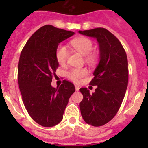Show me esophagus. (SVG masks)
<instances>
[{"label":"esophagus","instance_id":"obj_1","mask_svg":"<svg viewBox=\"0 0 148 148\" xmlns=\"http://www.w3.org/2000/svg\"><path fill=\"white\" fill-rule=\"evenodd\" d=\"M75 89L76 91H79V86H77V85H75Z\"/></svg>","mask_w":148,"mask_h":148}]
</instances>
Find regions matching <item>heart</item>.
Here are the masks:
<instances>
[{"instance_id":"1","label":"heart","mask_w":148,"mask_h":148,"mask_svg":"<svg viewBox=\"0 0 148 148\" xmlns=\"http://www.w3.org/2000/svg\"><path fill=\"white\" fill-rule=\"evenodd\" d=\"M71 46L77 51L84 55L88 56L90 54L94 48V44L89 38L86 37L74 38L71 41ZM69 56V50L66 46L60 44L58 46L56 50V59L59 64L62 65L65 63ZM87 59L89 61L93 60V56H88ZM88 71L85 68H74L70 70L67 73V77L76 83H79L82 81V79L87 74Z\"/></svg>"}]
</instances>
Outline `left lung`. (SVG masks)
Masks as SVG:
<instances>
[{
	"label": "left lung",
	"mask_w": 148,
	"mask_h": 148,
	"mask_svg": "<svg viewBox=\"0 0 148 148\" xmlns=\"http://www.w3.org/2000/svg\"><path fill=\"white\" fill-rule=\"evenodd\" d=\"M86 36L96 38L99 47V62L95 69L90 95L86 88L79 89L83 99L79 104L84 120L99 127L110 122L118 112L128 84V62L126 52L117 37L104 28L79 31Z\"/></svg>",
	"instance_id": "8db88e82"
}]
</instances>
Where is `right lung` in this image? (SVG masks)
Listing matches in <instances>:
<instances>
[{"label":"right lung","mask_w":148,"mask_h":148,"mask_svg":"<svg viewBox=\"0 0 148 148\" xmlns=\"http://www.w3.org/2000/svg\"><path fill=\"white\" fill-rule=\"evenodd\" d=\"M73 31L46 25L28 40L18 62V85L28 113L43 127H53L63 119L74 85L64 80L57 88L51 85L59 63L56 50L59 44L73 36Z\"/></svg>","instance_id":"add662e5"}]
</instances>
